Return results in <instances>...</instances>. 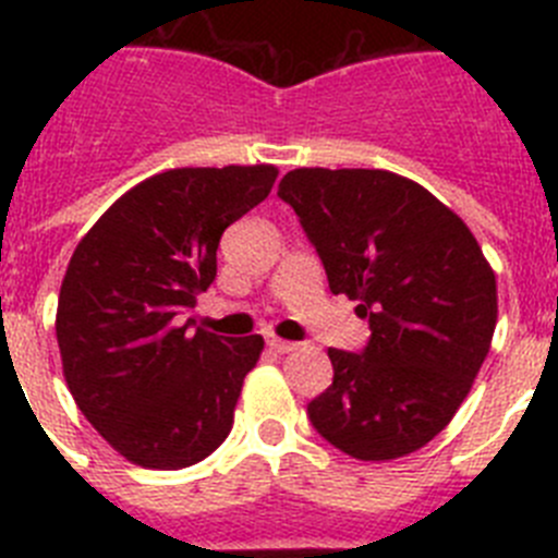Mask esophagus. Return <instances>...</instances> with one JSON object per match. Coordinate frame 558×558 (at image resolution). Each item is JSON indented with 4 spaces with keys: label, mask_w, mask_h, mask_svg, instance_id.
<instances>
[{
    "label": "esophagus",
    "mask_w": 558,
    "mask_h": 558,
    "mask_svg": "<svg viewBox=\"0 0 558 558\" xmlns=\"http://www.w3.org/2000/svg\"><path fill=\"white\" fill-rule=\"evenodd\" d=\"M265 343H268L270 352H276V354H288V352H293V349H295V343L276 338V335H268V338H265Z\"/></svg>",
    "instance_id": "obj_1"
}]
</instances>
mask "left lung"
Returning <instances> with one entry per match:
<instances>
[{
    "label": "left lung",
    "mask_w": 558,
    "mask_h": 558,
    "mask_svg": "<svg viewBox=\"0 0 558 558\" xmlns=\"http://www.w3.org/2000/svg\"><path fill=\"white\" fill-rule=\"evenodd\" d=\"M322 256L329 290L357 302L372 338L329 349L332 386L307 405L347 456L391 461L450 425L489 354L497 284L472 231L436 195L388 170L302 167L279 181Z\"/></svg>",
    "instance_id": "1"
}]
</instances>
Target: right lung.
Returning <instances> with one entry per match:
<instances>
[{
	"mask_svg": "<svg viewBox=\"0 0 558 558\" xmlns=\"http://www.w3.org/2000/svg\"><path fill=\"white\" fill-rule=\"evenodd\" d=\"M279 170L179 167L125 192L77 243L58 295L63 377L113 450L184 470L226 441L263 338L181 315L218 276L223 231L268 198Z\"/></svg>",
	"mask_w": 558,
	"mask_h": 558,
	"instance_id": "1",
	"label": "right lung"
}]
</instances>
